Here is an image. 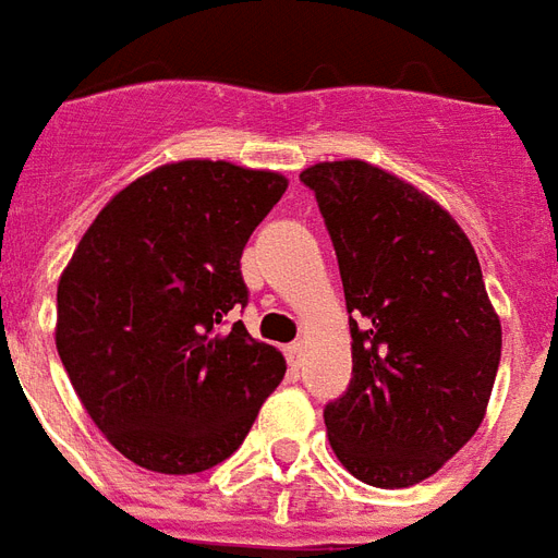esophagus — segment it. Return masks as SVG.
<instances>
[{
  "label": "esophagus",
  "mask_w": 558,
  "mask_h": 558,
  "mask_svg": "<svg viewBox=\"0 0 558 558\" xmlns=\"http://www.w3.org/2000/svg\"><path fill=\"white\" fill-rule=\"evenodd\" d=\"M287 361H290V366H295L299 369L301 363H304V342H292V345H287Z\"/></svg>",
  "instance_id": "34e87169"
}]
</instances>
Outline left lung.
Returning <instances> with one entry per match:
<instances>
[{
  "mask_svg": "<svg viewBox=\"0 0 558 558\" xmlns=\"http://www.w3.org/2000/svg\"><path fill=\"white\" fill-rule=\"evenodd\" d=\"M340 263L352 381L325 405L333 456L375 488H408L485 420L502 331L476 251L444 206L361 159L301 171Z\"/></svg>",
  "mask_w": 558,
  "mask_h": 558,
  "instance_id": "obj_1",
  "label": "left lung"
}]
</instances>
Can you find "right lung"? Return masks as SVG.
Returning <instances> with one entry per match:
<instances>
[{"label":"right lung","instance_id":"1","mask_svg":"<svg viewBox=\"0 0 558 558\" xmlns=\"http://www.w3.org/2000/svg\"><path fill=\"white\" fill-rule=\"evenodd\" d=\"M287 177L183 159L102 206L59 280L56 349L106 440L138 468L204 473L245 440L287 373L230 313L239 259Z\"/></svg>","mask_w":558,"mask_h":558}]
</instances>
